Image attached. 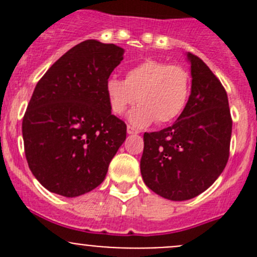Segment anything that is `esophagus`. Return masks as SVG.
Instances as JSON below:
<instances>
[{
  "label": "esophagus",
  "instance_id": "34e87169",
  "mask_svg": "<svg viewBox=\"0 0 257 257\" xmlns=\"http://www.w3.org/2000/svg\"><path fill=\"white\" fill-rule=\"evenodd\" d=\"M126 132H128V134H138L139 133V132L137 131V129H134L132 125L126 126Z\"/></svg>",
  "mask_w": 257,
  "mask_h": 257
}]
</instances>
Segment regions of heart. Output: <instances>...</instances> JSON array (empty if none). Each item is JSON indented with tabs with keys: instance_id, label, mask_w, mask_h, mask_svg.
<instances>
[{
	"instance_id": "1",
	"label": "heart",
	"mask_w": 257,
	"mask_h": 257,
	"mask_svg": "<svg viewBox=\"0 0 257 257\" xmlns=\"http://www.w3.org/2000/svg\"><path fill=\"white\" fill-rule=\"evenodd\" d=\"M190 73L180 64L147 59L131 67L121 80L110 77L105 83L108 104L114 114H123L138 99L139 105L129 114L134 126L157 120L167 124L177 119L190 97Z\"/></svg>"
}]
</instances>
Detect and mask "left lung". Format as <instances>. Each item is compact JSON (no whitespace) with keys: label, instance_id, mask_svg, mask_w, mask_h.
<instances>
[{"label":"left lung","instance_id":"8db88e82","mask_svg":"<svg viewBox=\"0 0 257 257\" xmlns=\"http://www.w3.org/2000/svg\"><path fill=\"white\" fill-rule=\"evenodd\" d=\"M191 93L173 125L144 133L141 173L145 185L174 201L193 199L219 178L229 160L232 119L225 88L193 53Z\"/></svg>","mask_w":257,"mask_h":257}]
</instances>
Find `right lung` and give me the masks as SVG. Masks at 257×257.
<instances>
[{
	"label": "right lung",
	"mask_w": 257,
	"mask_h": 257,
	"mask_svg": "<svg viewBox=\"0 0 257 257\" xmlns=\"http://www.w3.org/2000/svg\"><path fill=\"white\" fill-rule=\"evenodd\" d=\"M113 43L87 40L38 80L22 121L28 167L52 193L74 198L97 188L126 137L110 112L105 83L123 59Z\"/></svg>",
	"instance_id": "right-lung-1"
}]
</instances>
